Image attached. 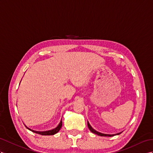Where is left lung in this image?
<instances>
[{
    "label": "left lung",
    "instance_id": "1",
    "mask_svg": "<svg viewBox=\"0 0 153 153\" xmlns=\"http://www.w3.org/2000/svg\"><path fill=\"white\" fill-rule=\"evenodd\" d=\"M87 125H88V128L90 129V131H91L92 132L94 133V134H97L98 136H110V137H111V136H115V135H119L120 134H121V132H119V133H117V134H103V133H101V132H97V131H96V130H94V128L91 127V125H90V123H88V121H87Z\"/></svg>",
    "mask_w": 153,
    "mask_h": 153
}]
</instances>
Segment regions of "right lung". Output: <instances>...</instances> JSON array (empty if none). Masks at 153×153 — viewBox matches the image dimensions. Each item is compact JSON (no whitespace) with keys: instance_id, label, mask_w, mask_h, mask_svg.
<instances>
[{"instance_id":"obj_1","label":"right lung","mask_w":153,"mask_h":153,"mask_svg":"<svg viewBox=\"0 0 153 153\" xmlns=\"http://www.w3.org/2000/svg\"><path fill=\"white\" fill-rule=\"evenodd\" d=\"M62 120L60 121V123H59V124L58 125V126L56 127V128H53V129H52V130H50V131H33V130H32V129H31V128H28V127H26H26L28 128V129H29L30 131H32L33 132H35V133H37V134H41V135H46V136H47V135H53V134H56L57 132H59V131L61 129V127H62Z\"/></svg>"}]
</instances>
